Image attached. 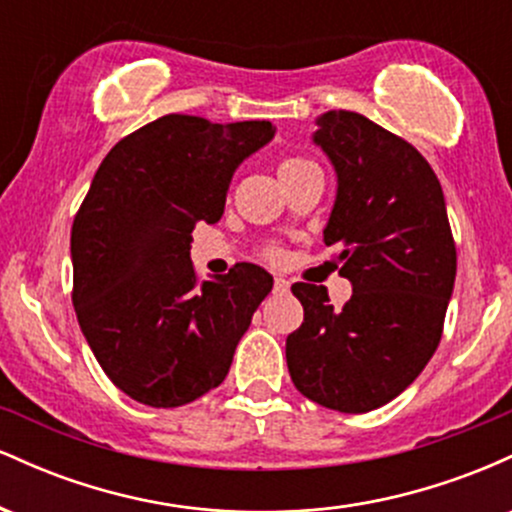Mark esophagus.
Masks as SVG:
<instances>
[{
	"instance_id": "esophagus-1",
	"label": "esophagus",
	"mask_w": 512,
	"mask_h": 512,
	"mask_svg": "<svg viewBox=\"0 0 512 512\" xmlns=\"http://www.w3.org/2000/svg\"><path fill=\"white\" fill-rule=\"evenodd\" d=\"M289 281H286L284 279V276H276V279H274V291L276 293H286V291H289Z\"/></svg>"
}]
</instances>
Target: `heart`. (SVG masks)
<instances>
[{"instance_id": "1", "label": "heart", "mask_w": 512, "mask_h": 512, "mask_svg": "<svg viewBox=\"0 0 512 512\" xmlns=\"http://www.w3.org/2000/svg\"><path fill=\"white\" fill-rule=\"evenodd\" d=\"M303 166H310V161H305V158H284V161L279 163V175H286L291 173V170H298Z\"/></svg>"}]
</instances>
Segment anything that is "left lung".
Segmentation results:
<instances>
[{
	"label": "left lung",
	"instance_id": "obj_1",
	"mask_svg": "<svg viewBox=\"0 0 512 512\" xmlns=\"http://www.w3.org/2000/svg\"><path fill=\"white\" fill-rule=\"evenodd\" d=\"M315 125L337 175L322 240L339 248L354 293L334 308L325 286H291L303 325L286 339V363L301 395L363 414L407 390L438 349L457 252L443 187L414 146L349 110Z\"/></svg>",
	"mask_w": 512,
	"mask_h": 512
}]
</instances>
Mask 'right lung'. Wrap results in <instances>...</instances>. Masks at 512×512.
<instances>
[{"label": "right lung", "mask_w": 512, "mask_h": 512, "mask_svg": "<svg viewBox=\"0 0 512 512\" xmlns=\"http://www.w3.org/2000/svg\"><path fill=\"white\" fill-rule=\"evenodd\" d=\"M267 120L163 115L117 142L72 226L74 310L125 395L182 407L223 383L272 274L236 264L199 284L192 228L216 223L240 163L274 139Z\"/></svg>", "instance_id": "1"}]
</instances>
